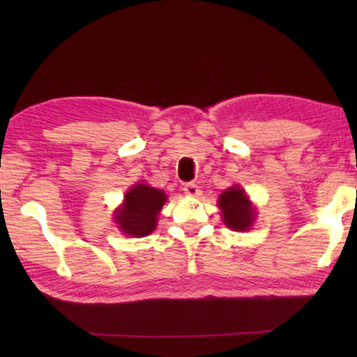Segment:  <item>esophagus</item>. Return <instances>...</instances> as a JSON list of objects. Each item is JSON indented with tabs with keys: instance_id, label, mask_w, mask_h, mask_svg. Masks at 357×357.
Returning a JSON list of instances; mask_svg holds the SVG:
<instances>
[{
	"instance_id": "1",
	"label": "esophagus",
	"mask_w": 357,
	"mask_h": 357,
	"mask_svg": "<svg viewBox=\"0 0 357 357\" xmlns=\"http://www.w3.org/2000/svg\"><path fill=\"white\" fill-rule=\"evenodd\" d=\"M184 193L187 197H198L200 195V187H198L195 183H187L184 184Z\"/></svg>"
}]
</instances>
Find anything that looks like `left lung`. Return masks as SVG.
<instances>
[{"label":"left lung","mask_w":357,"mask_h":357,"mask_svg":"<svg viewBox=\"0 0 357 357\" xmlns=\"http://www.w3.org/2000/svg\"><path fill=\"white\" fill-rule=\"evenodd\" d=\"M219 208L222 209L223 220L228 228L244 231L253 223V208L244 190L238 185L229 187L219 198Z\"/></svg>","instance_id":"8db88e82"}]
</instances>
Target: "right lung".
I'll return each mask as SVG.
<instances>
[{
  "label": "right lung",
  "instance_id": "add662e5",
  "mask_svg": "<svg viewBox=\"0 0 357 357\" xmlns=\"http://www.w3.org/2000/svg\"><path fill=\"white\" fill-rule=\"evenodd\" d=\"M167 202V195L146 184H137L126 193L123 208L118 209L114 220L123 233L143 238L153 233L157 225V214Z\"/></svg>",
  "mask_w": 357,
  "mask_h": 357
}]
</instances>
